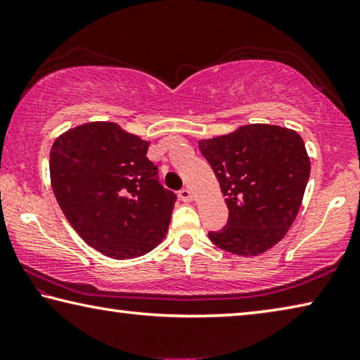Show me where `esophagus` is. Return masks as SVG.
Masks as SVG:
<instances>
[{
  "mask_svg": "<svg viewBox=\"0 0 360 360\" xmlns=\"http://www.w3.org/2000/svg\"><path fill=\"white\" fill-rule=\"evenodd\" d=\"M179 198L182 202H191L192 200V191L187 189V187H184V189L179 191Z\"/></svg>",
  "mask_w": 360,
  "mask_h": 360,
  "instance_id": "34e87169",
  "label": "esophagus"
}]
</instances>
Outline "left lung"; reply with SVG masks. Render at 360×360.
<instances>
[{"label": "left lung", "mask_w": 360, "mask_h": 360, "mask_svg": "<svg viewBox=\"0 0 360 360\" xmlns=\"http://www.w3.org/2000/svg\"><path fill=\"white\" fill-rule=\"evenodd\" d=\"M226 197L228 223L208 233L236 255L264 254L280 243L302 203L310 162L302 137L291 129L249 124L198 142Z\"/></svg>", "instance_id": "left-lung-1"}]
</instances>
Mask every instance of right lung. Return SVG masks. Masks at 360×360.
Returning <instances> with one entry per match:
<instances>
[{
	"instance_id": "obj_1",
	"label": "right lung",
	"mask_w": 360,
	"mask_h": 360,
	"mask_svg": "<svg viewBox=\"0 0 360 360\" xmlns=\"http://www.w3.org/2000/svg\"><path fill=\"white\" fill-rule=\"evenodd\" d=\"M148 146L115 122H89L51 147V187L64 217L111 259L147 254L168 231L176 194L158 181Z\"/></svg>"
}]
</instances>
